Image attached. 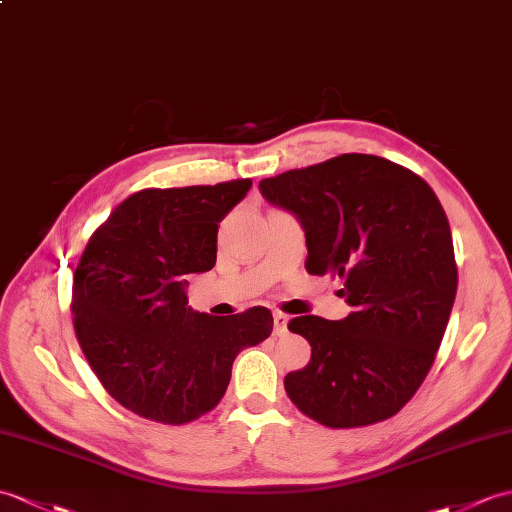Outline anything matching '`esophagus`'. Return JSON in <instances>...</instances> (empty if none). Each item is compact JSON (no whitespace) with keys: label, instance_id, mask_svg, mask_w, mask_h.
Instances as JSON below:
<instances>
[{"label":"esophagus","instance_id":"esophagus-1","mask_svg":"<svg viewBox=\"0 0 512 512\" xmlns=\"http://www.w3.org/2000/svg\"><path fill=\"white\" fill-rule=\"evenodd\" d=\"M272 320H275V336H285L288 334V316L275 312L272 314Z\"/></svg>","mask_w":512,"mask_h":512}]
</instances>
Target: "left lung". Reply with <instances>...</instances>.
<instances>
[{
	"label": "left lung",
	"instance_id": "1",
	"mask_svg": "<svg viewBox=\"0 0 512 512\" xmlns=\"http://www.w3.org/2000/svg\"><path fill=\"white\" fill-rule=\"evenodd\" d=\"M259 192L299 218L307 272L340 277L353 307L342 320H290L312 360L285 375V392L338 430L390 419L430 373L456 299L441 202L419 174L355 152L264 178Z\"/></svg>",
	"mask_w": 512,
	"mask_h": 512
}]
</instances>
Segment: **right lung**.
I'll return each instance as SVG.
<instances>
[{"mask_svg": "<svg viewBox=\"0 0 512 512\" xmlns=\"http://www.w3.org/2000/svg\"><path fill=\"white\" fill-rule=\"evenodd\" d=\"M251 178L141 189L89 237L71 290L80 349L106 392L139 417L183 425L218 406L237 353L266 340L272 314L187 307V279L216 264L218 222Z\"/></svg>", "mask_w": 512, "mask_h": 512, "instance_id": "1", "label": "right lung"}]
</instances>
